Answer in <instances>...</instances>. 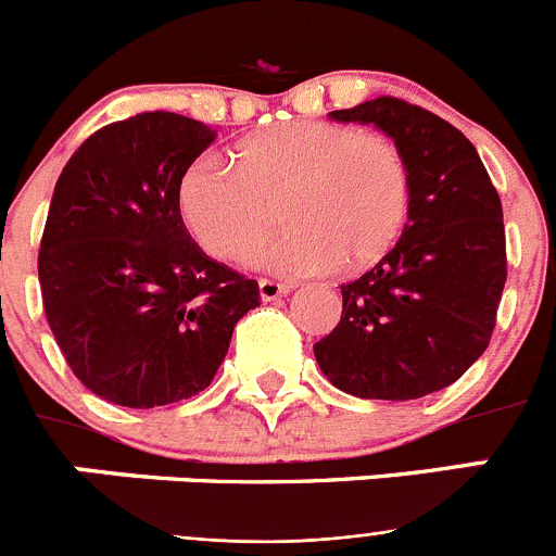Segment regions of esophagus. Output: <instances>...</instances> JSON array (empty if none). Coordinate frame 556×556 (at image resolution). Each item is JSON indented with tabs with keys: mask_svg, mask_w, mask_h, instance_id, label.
Listing matches in <instances>:
<instances>
[{
	"mask_svg": "<svg viewBox=\"0 0 556 556\" xmlns=\"http://www.w3.org/2000/svg\"><path fill=\"white\" fill-rule=\"evenodd\" d=\"M292 292L289 283L273 281V278H258V294H262V301H278L283 294Z\"/></svg>",
	"mask_w": 556,
	"mask_h": 556,
	"instance_id": "1",
	"label": "esophagus"
}]
</instances>
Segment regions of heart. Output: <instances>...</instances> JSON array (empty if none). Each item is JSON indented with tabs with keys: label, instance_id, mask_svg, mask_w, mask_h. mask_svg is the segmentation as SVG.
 <instances>
[{
	"label": "heart",
	"instance_id": "obj_1",
	"mask_svg": "<svg viewBox=\"0 0 556 556\" xmlns=\"http://www.w3.org/2000/svg\"><path fill=\"white\" fill-rule=\"evenodd\" d=\"M233 159L230 166L205 152L178 186L186 228L217 258H236L258 242L278 198L289 228L250 253V264L273 273L367 267L404 230L409 169L404 152L381 132L294 119L244 136Z\"/></svg>",
	"mask_w": 556,
	"mask_h": 556
}]
</instances>
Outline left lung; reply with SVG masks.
<instances>
[{
    "label": "left lung",
    "mask_w": 556,
    "mask_h": 556,
    "mask_svg": "<svg viewBox=\"0 0 556 556\" xmlns=\"http://www.w3.org/2000/svg\"><path fill=\"white\" fill-rule=\"evenodd\" d=\"M331 119L376 125L404 152L409 219L376 267L342 283V317L314 356L348 395H431L454 384L493 337L507 283L498 191L476 147L426 108L376 97Z\"/></svg>",
    "instance_id": "8db88e82"
}]
</instances>
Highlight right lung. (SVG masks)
Segmentation results:
<instances>
[{"instance_id": "1", "label": "right lung", "mask_w": 556, "mask_h": 556, "mask_svg": "<svg viewBox=\"0 0 556 556\" xmlns=\"http://www.w3.org/2000/svg\"><path fill=\"white\" fill-rule=\"evenodd\" d=\"M208 125L144 111L88 136L55 184L38 253L43 312L68 367L130 409L178 404L217 376L258 283L186 230L178 186Z\"/></svg>"}]
</instances>
